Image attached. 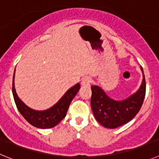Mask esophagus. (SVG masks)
I'll use <instances>...</instances> for the list:
<instances>
[{"mask_svg": "<svg viewBox=\"0 0 159 159\" xmlns=\"http://www.w3.org/2000/svg\"><path fill=\"white\" fill-rule=\"evenodd\" d=\"M91 83V78L89 77H85V78H82V81H81V85L83 86H88L90 85Z\"/></svg>", "mask_w": 159, "mask_h": 159, "instance_id": "esophagus-1", "label": "esophagus"}]
</instances>
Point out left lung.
<instances>
[{"label": "left lung", "instance_id": "left-lung-1", "mask_svg": "<svg viewBox=\"0 0 159 159\" xmlns=\"http://www.w3.org/2000/svg\"><path fill=\"white\" fill-rule=\"evenodd\" d=\"M142 84L136 92L121 101L108 97L98 85H92L91 108L94 117L107 128H116L129 122L136 116L142 107L146 94V81L142 66Z\"/></svg>", "mask_w": 159, "mask_h": 159}]
</instances>
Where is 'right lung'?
Segmentation results:
<instances>
[{
	"instance_id": "add662e5",
	"label": "right lung",
	"mask_w": 159,
	"mask_h": 159,
	"mask_svg": "<svg viewBox=\"0 0 159 159\" xmlns=\"http://www.w3.org/2000/svg\"><path fill=\"white\" fill-rule=\"evenodd\" d=\"M14 78H15V71L12 79V94L17 108L21 115L30 124L35 128H42V129L54 128L62 120L66 115L67 110L69 108L71 101L81 88L79 83H77L76 85L67 90L66 93L60 98L59 101L52 107L48 109L38 111L29 108L17 96L15 89V85H14Z\"/></svg>"
}]
</instances>
